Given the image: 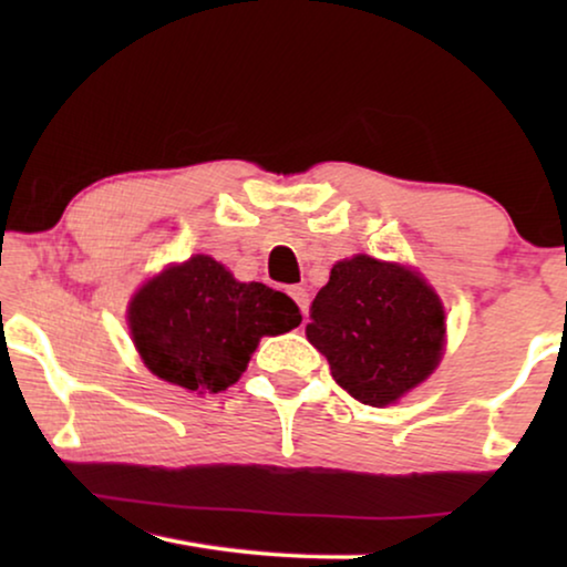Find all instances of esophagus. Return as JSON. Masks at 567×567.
Wrapping results in <instances>:
<instances>
[{
    "mask_svg": "<svg viewBox=\"0 0 567 567\" xmlns=\"http://www.w3.org/2000/svg\"><path fill=\"white\" fill-rule=\"evenodd\" d=\"M289 293H291V299L297 301V305H299L301 315L307 317V312H309V291L305 289V286H291Z\"/></svg>",
    "mask_w": 567,
    "mask_h": 567,
    "instance_id": "obj_1",
    "label": "esophagus"
}]
</instances>
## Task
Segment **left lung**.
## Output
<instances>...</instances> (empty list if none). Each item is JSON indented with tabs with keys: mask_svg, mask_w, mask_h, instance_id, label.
<instances>
[{
	"mask_svg": "<svg viewBox=\"0 0 567 567\" xmlns=\"http://www.w3.org/2000/svg\"><path fill=\"white\" fill-rule=\"evenodd\" d=\"M309 317V343L363 405L398 402L433 374L444 353V305L421 274L400 262L369 255L336 262Z\"/></svg>",
	"mask_w": 567,
	"mask_h": 567,
	"instance_id": "1",
	"label": "left lung"
}]
</instances>
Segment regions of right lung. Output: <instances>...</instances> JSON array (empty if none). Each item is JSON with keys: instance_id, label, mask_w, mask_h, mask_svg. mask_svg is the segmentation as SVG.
Segmentation results:
<instances>
[{"instance_id": "add662e5", "label": "right lung", "mask_w": 567, "mask_h": 567, "mask_svg": "<svg viewBox=\"0 0 567 567\" xmlns=\"http://www.w3.org/2000/svg\"><path fill=\"white\" fill-rule=\"evenodd\" d=\"M299 322V307L284 291L239 284L208 255L167 266L128 305L131 338L144 367L196 394L227 390L262 336H281Z\"/></svg>"}]
</instances>
